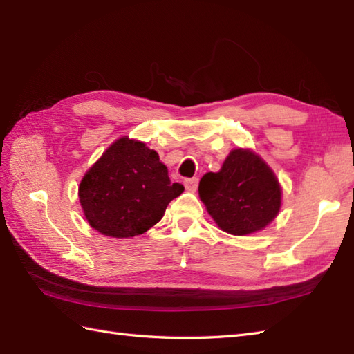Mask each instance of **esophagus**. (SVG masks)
<instances>
[{
  "mask_svg": "<svg viewBox=\"0 0 354 354\" xmlns=\"http://www.w3.org/2000/svg\"><path fill=\"white\" fill-rule=\"evenodd\" d=\"M198 184H199V179L198 178H189V179H185V181H184L185 189L189 190V192H196Z\"/></svg>",
  "mask_w": 354,
  "mask_h": 354,
  "instance_id": "obj_1",
  "label": "esophagus"
}]
</instances>
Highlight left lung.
I'll return each mask as SVG.
<instances>
[{
	"label": "left lung",
	"instance_id": "8db88e82",
	"mask_svg": "<svg viewBox=\"0 0 354 354\" xmlns=\"http://www.w3.org/2000/svg\"><path fill=\"white\" fill-rule=\"evenodd\" d=\"M199 198L221 230L246 236L275 219L281 207V187L259 155L250 149H234L219 171L202 176Z\"/></svg>",
	"mask_w": 354,
	"mask_h": 354
}]
</instances>
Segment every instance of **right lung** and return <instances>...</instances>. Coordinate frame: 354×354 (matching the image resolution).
I'll return each mask as SVG.
<instances>
[{
    "instance_id": "1",
    "label": "right lung",
    "mask_w": 354,
    "mask_h": 354,
    "mask_svg": "<svg viewBox=\"0 0 354 354\" xmlns=\"http://www.w3.org/2000/svg\"><path fill=\"white\" fill-rule=\"evenodd\" d=\"M184 185L171 183L167 167L145 142L118 138L104 150L79 185L86 221L108 237H133L161 221Z\"/></svg>"
}]
</instances>
